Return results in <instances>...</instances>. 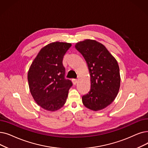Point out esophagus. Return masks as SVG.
<instances>
[{"label": "esophagus", "instance_id": "obj_1", "mask_svg": "<svg viewBox=\"0 0 148 148\" xmlns=\"http://www.w3.org/2000/svg\"><path fill=\"white\" fill-rule=\"evenodd\" d=\"M72 81H73V84L74 85H75L77 83V79H73L72 80Z\"/></svg>", "mask_w": 148, "mask_h": 148}]
</instances>
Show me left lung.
<instances>
[{"label":"left lung","mask_w":148,"mask_h":148,"mask_svg":"<svg viewBox=\"0 0 148 148\" xmlns=\"http://www.w3.org/2000/svg\"><path fill=\"white\" fill-rule=\"evenodd\" d=\"M75 47L85 58L91 75V89L82 96L83 103L91 110H101L110 105L118 94V63L103 45L95 40H85Z\"/></svg>","instance_id":"obj_1"}]
</instances>
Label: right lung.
I'll use <instances>...</instances> for the list:
<instances>
[{"instance_id": "right-lung-1", "label": "right lung", "mask_w": 148, "mask_h": 148, "mask_svg": "<svg viewBox=\"0 0 148 148\" xmlns=\"http://www.w3.org/2000/svg\"><path fill=\"white\" fill-rule=\"evenodd\" d=\"M71 44L53 42L43 47L32 63L28 73L31 94L45 110L54 111L66 103L68 91L73 86L65 77L63 58Z\"/></svg>"}]
</instances>
